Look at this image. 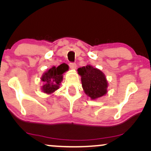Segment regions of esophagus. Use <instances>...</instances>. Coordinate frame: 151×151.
<instances>
[{"label": "esophagus", "mask_w": 151, "mask_h": 151, "mask_svg": "<svg viewBox=\"0 0 151 151\" xmlns=\"http://www.w3.org/2000/svg\"><path fill=\"white\" fill-rule=\"evenodd\" d=\"M69 67L71 69H76L77 65H76V63H71L69 64Z\"/></svg>", "instance_id": "34e87169"}]
</instances>
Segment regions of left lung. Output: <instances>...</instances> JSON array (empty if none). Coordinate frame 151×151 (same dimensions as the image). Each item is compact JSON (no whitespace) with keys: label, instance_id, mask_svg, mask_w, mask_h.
Returning <instances> with one entry per match:
<instances>
[{"label":"left lung","instance_id":"8db88e82","mask_svg":"<svg viewBox=\"0 0 151 151\" xmlns=\"http://www.w3.org/2000/svg\"><path fill=\"white\" fill-rule=\"evenodd\" d=\"M78 71L81 76L84 92L91 98L96 99L106 93L108 84L104 73L100 70L87 65L79 68Z\"/></svg>","mask_w":151,"mask_h":151}]
</instances>
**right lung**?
I'll return each instance as SVG.
<instances>
[{"label":"right lung","mask_w":151,"mask_h":151,"mask_svg":"<svg viewBox=\"0 0 151 151\" xmlns=\"http://www.w3.org/2000/svg\"><path fill=\"white\" fill-rule=\"evenodd\" d=\"M68 70V65L62 64L58 67H53L49 69L42 76V81L44 82L42 86L43 92L51 93L59 88V84L63 80V74Z\"/></svg>","instance_id":"obj_1"}]
</instances>
